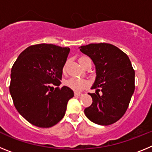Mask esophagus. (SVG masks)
Listing matches in <instances>:
<instances>
[{
  "instance_id": "esophagus-1",
  "label": "esophagus",
  "mask_w": 152,
  "mask_h": 152,
  "mask_svg": "<svg viewBox=\"0 0 152 152\" xmlns=\"http://www.w3.org/2000/svg\"><path fill=\"white\" fill-rule=\"evenodd\" d=\"M82 95V94H80V93H75V96H80Z\"/></svg>"
}]
</instances>
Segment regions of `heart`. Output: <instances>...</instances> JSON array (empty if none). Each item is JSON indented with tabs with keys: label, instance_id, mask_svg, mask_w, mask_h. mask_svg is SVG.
I'll return each mask as SVG.
<instances>
[{
	"label": "heart",
	"instance_id": "1",
	"mask_svg": "<svg viewBox=\"0 0 152 152\" xmlns=\"http://www.w3.org/2000/svg\"><path fill=\"white\" fill-rule=\"evenodd\" d=\"M85 57H81L80 58H83ZM65 84L67 87L73 90L74 91L76 92H80V91H83L85 89L88 85H89V82L88 80H85V79H81V78H77V77H70L69 79L65 81Z\"/></svg>",
	"mask_w": 152,
	"mask_h": 152
}]
</instances>
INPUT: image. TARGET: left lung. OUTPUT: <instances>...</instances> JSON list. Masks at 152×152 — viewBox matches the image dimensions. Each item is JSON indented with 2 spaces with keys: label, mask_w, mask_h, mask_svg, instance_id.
Here are the masks:
<instances>
[{
  "label": "left lung",
  "mask_w": 152,
  "mask_h": 152,
  "mask_svg": "<svg viewBox=\"0 0 152 152\" xmlns=\"http://www.w3.org/2000/svg\"><path fill=\"white\" fill-rule=\"evenodd\" d=\"M96 68V79L90 94L93 103L84 110L93 123L108 126L118 121L128 108L135 91V71L128 56L109 43H91L79 47ZM100 92V93H99Z\"/></svg>",
  "instance_id": "obj_1"
}]
</instances>
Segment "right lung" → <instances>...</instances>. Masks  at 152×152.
Returning a JSON list of instances; mask_svg holds the SVG:
<instances>
[{"label": "right lung", "mask_w": 152, "mask_h": 152, "mask_svg": "<svg viewBox=\"0 0 152 152\" xmlns=\"http://www.w3.org/2000/svg\"><path fill=\"white\" fill-rule=\"evenodd\" d=\"M69 52L67 47L37 44L23 51L13 64L10 95L19 113L31 124L49 128L64 117L73 91L66 86L51 91L50 85L61 84Z\"/></svg>", "instance_id": "obj_1"}]
</instances>
